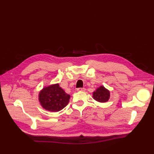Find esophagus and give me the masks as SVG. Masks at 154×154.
Here are the masks:
<instances>
[{"mask_svg":"<svg viewBox=\"0 0 154 154\" xmlns=\"http://www.w3.org/2000/svg\"><path fill=\"white\" fill-rule=\"evenodd\" d=\"M77 91L78 92H84L85 91V89L84 88H78L77 89Z\"/></svg>","mask_w":154,"mask_h":154,"instance_id":"1","label":"esophagus"}]
</instances>
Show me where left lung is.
<instances>
[{
    "label": "left lung",
    "mask_w": 154,
    "mask_h": 154,
    "mask_svg": "<svg viewBox=\"0 0 154 154\" xmlns=\"http://www.w3.org/2000/svg\"><path fill=\"white\" fill-rule=\"evenodd\" d=\"M110 97V92L103 86H100L93 93V98L99 102H106Z\"/></svg>",
    "instance_id": "1"
}]
</instances>
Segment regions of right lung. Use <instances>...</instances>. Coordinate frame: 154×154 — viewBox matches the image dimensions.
<instances>
[{"mask_svg": "<svg viewBox=\"0 0 154 154\" xmlns=\"http://www.w3.org/2000/svg\"><path fill=\"white\" fill-rule=\"evenodd\" d=\"M70 96L59 84L44 87L40 92L38 99L44 109L51 112H59L69 103Z\"/></svg>", "mask_w": 154, "mask_h": 154, "instance_id": "1", "label": "right lung"}]
</instances>
